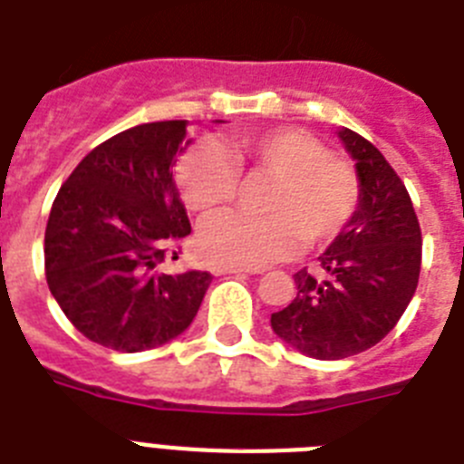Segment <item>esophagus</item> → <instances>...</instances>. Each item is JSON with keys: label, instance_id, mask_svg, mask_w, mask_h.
Listing matches in <instances>:
<instances>
[{"label": "esophagus", "instance_id": "obj_1", "mask_svg": "<svg viewBox=\"0 0 464 464\" xmlns=\"http://www.w3.org/2000/svg\"><path fill=\"white\" fill-rule=\"evenodd\" d=\"M254 273V270H248V267H239V266H218L213 267V275H246Z\"/></svg>", "mask_w": 464, "mask_h": 464}]
</instances>
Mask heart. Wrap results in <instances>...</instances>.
Segmentation results:
<instances>
[{
	"mask_svg": "<svg viewBox=\"0 0 464 464\" xmlns=\"http://www.w3.org/2000/svg\"><path fill=\"white\" fill-rule=\"evenodd\" d=\"M227 150L251 178L273 179L260 210L267 216L220 213L198 232V254L216 266L263 267L296 254L301 241L323 246L342 235L361 204L355 168L304 128H270L235 135ZM229 155V156H230ZM228 156V157H229ZM223 147L204 141L178 166L179 197L201 216L225 208L239 194V172Z\"/></svg>",
	"mask_w": 464,
	"mask_h": 464,
	"instance_id": "1",
	"label": "heart"
}]
</instances>
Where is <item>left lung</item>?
<instances>
[{"label": "left lung", "mask_w": 464, "mask_h": 464, "mask_svg": "<svg viewBox=\"0 0 464 464\" xmlns=\"http://www.w3.org/2000/svg\"><path fill=\"white\" fill-rule=\"evenodd\" d=\"M339 140L355 160L361 204L320 256L323 277L298 270L296 296L270 317L273 332L317 361H342L384 339L411 304L422 266V232L403 179L372 141Z\"/></svg>", "instance_id": "obj_1"}]
</instances>
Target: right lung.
<instances>
[{
  "instance_id": "add662e5",
  "label": "right lung",
  "mask_w": 464,
  "mask_h": 464,
  "mask_svg": "<svg viewBox=\"0 0 464 464\" xmlns=\"http://www.w3.org/2000/svg\"><path fill=\"white\" fill-rule=\"evenodd\" d=\"M187 121L144 122L94 147L53 198L44 273L56 304L90 342L137 353L191 324L210 273H160L191 232L172 179Z\"/></svg>"
}]
</instances>
